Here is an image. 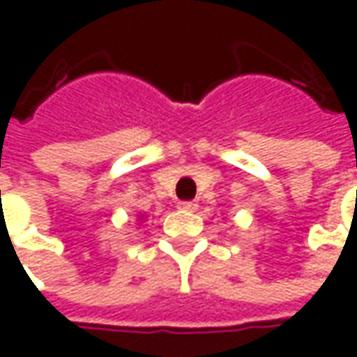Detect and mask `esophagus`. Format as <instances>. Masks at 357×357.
<instances>
[{
    "instance_id": "1",
    "label": "esophagus",
    "mask_w": 357,
    "mask_h": 357,
    "mask_svg": "<svg viewBox=\"0 0 357 357\" xmlns=\"http://www.w3.org/2000/svg\"><path fill=\"white\" fill-rule=\"evenodd\" d=\"M197 206H199V204H197V202H190V200H188V202H178V208H181V211H186V213H195Z\"/></svg>"
}]
</instances>
